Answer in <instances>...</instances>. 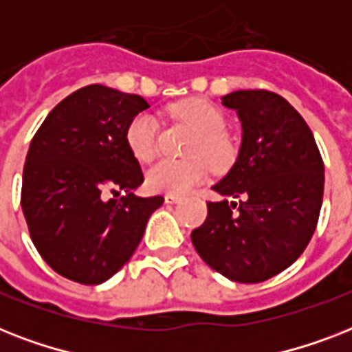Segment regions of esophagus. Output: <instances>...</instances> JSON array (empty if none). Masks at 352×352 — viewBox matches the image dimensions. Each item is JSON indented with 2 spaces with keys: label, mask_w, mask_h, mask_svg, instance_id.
Instances as JSON below:
<instances>
[{
  "label": "esophagus",
  "mask_w": 352,
  "mask_h": 352,
  "mask_svg": "<svg viewBox=\"0 0 352 352\" xmlns=\"http://www.w3.org/2000/svg\"><path fill=\"white\" fill-rule=\"evenodd\" d=\"M164 201L168 204H175V203H179V201H181V197H179V195H175V193H166Z\"/></svg>",
  "instance_id": "obj_1"
}]
</instances>
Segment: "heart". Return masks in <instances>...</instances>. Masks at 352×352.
Masks as SVG:
<instances>
[{
	"label": "heart",
	"mask_w": 352,
	"mask_h": 352,
	"mask_svg": "<svg viewBox=\"0 0 352 352\" xmlns=\"http://www.w3.org/2000/svg\"><path fill=\"white\" fill-rule=\"evenodd\" d=\"M171 115L186 122L197 131L190 155H197L186 160L162 159L155 162L146 173V182L155 192L186 193L195 184L204 181L208 173L205 158L212 168H226L234 159V146L226 138L225 115L203 98H188L171 106ZM159 126L151 115L140 113L133 117L126 127V142L138 160H151L157 151ZM204 156V160L200 157Z\"/></svg>",
	"instance_id": "b5f03b06"
}]
</instances>
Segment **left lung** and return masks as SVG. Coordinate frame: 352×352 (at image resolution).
I'll list each match as a JSON object with an SVG mask.
<instances>
[{"mask_svg":"<svg viewBox=\"0 0 352 352\" xmlns=\"http://www.w3.org/2000/svg\"><path fill=\"white\" fill-rule=\"evenodd\" d=\"M221 100L237 113L243 138L234 166L214 186L225 199L208 203L192 243L215 272L261 283L289 268L316 230L323 160L307 122L283 96L250 89Z\"/></svg>","mask_w":352,"mask_h":352,"instance_id":"obj_1","label":"left lung"}]
</instances>
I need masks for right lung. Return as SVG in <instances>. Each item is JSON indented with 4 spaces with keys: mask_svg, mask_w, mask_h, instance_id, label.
Returning <instances> with one entry per match:
<instances>
[{
    "mask_svg": "<svg viewBox=\"0 0 352 352\" xmlns=\"http://www.w3.org/2000/svg\"><path fill=\"white\" fill-rule=\"evenodd\" d=\"M148 107L142 96L87 85L63 98L30 140L21 208L36 250L63 278L100 285L115 276L164 203L133 193L144 175L126 127Z\"/></svg>",
    "mask_w": 352,
    "mask_h": 352,
    "instance_id": "right-lung-1",
    "label": "right lung"
}]
</instances>
